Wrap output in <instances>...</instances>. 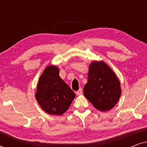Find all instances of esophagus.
I'll return each instance as SVG.
<instances>
[{
    "label": "esophagus",
    "mask_w": 147,
    "mask_h": 147,
    "mask_svg": "<svg viewBox=\"0 0 147 147\" xmlns=\"http://www.w3.org/2000/svg\"><path fill=\"white\" fill-rule=\"evenodd\" d=\"M76 94H77L78 96H80V95H81V94H82V90L81 89V88H80V89L78 90V91H77L76 92Z\"/></svg>",
    "instance_id": "esophagus-1"
}]
</instances>
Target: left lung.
Returning <instances> with one entry per match:
<instances>
[{
  "instance_id": "left-lung-1",
  "label": "left lung",
  "mask_w": 147,
  "mask_h": 147,
  "mask_svg": "<svg viewBox=\"0 0 147 147\" xmlns=\"http://www.w3.org/2000/svg\"><path fill=\"white\" fill-rule=\"evenodd\" d=\"M88 82L84 88L85 97L96 109L111 110L121 96L120 82L116 74L103 61H93L89 65Z\"/></svg>"
}]
</instances>
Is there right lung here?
<instances>
[{
	"label": "right lung",
	"instance_id": "add662e5",
	"mask_svg": "<svg viewBox=\"0 0 147 147\" xmlns=\"http://www.w3.org/2000/svg\"><path fill=\"white\" fill-rule=\"evenodd\" d=\"M56 65L47 66L37 83L35 98L45 112L61 116L69 109L76 94L60 78Z\"/></svg>",
	"mask_w": 147,
	"mask_h": 147
}]
</instances>
